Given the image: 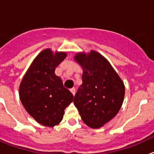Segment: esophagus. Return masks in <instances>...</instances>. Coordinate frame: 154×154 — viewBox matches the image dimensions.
Masks as SVG:
<instances>
[{
  "instance_id": "esophagus-1",
  "label": "esophagus",
  "mask_w": 154,
  "mask_h": 154,
  "mask_svg": "<svg viewBox=\"0 0 154 154\" xmlns=\"http://www.w3.org/2000/svg\"><path fill=\"white\" fill-rule=\"evenodd\" d=\"M70 92L72 93V94H73V95H75V92H76V89L75 88H74V87H73V88H71V89H70Z\"/></svg>"
}]
</instances>
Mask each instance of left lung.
<instances>
[{
  "mask_svg": "<svg viewBox=\"0 0 154 154\" xmlns=\"http://www.w3.org/2000/svg\"><path fill=\"white\" fill-rule=\"evenodd\" d=\"M74 59L84 69L74 105L87 126L99 128L120 110L125 94L124 83L106 58L96 51L77 54Z\"/></svg>",
  "mask_w": 154,
  "mask_h": 154,
  "instance_id": "1",
  "label": "left lung"
}]
</instances>
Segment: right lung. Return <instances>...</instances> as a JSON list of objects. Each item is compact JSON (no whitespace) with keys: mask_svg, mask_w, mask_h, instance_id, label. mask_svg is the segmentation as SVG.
I'll return each instance as SVG.
<instances>
[{"mask_svg":"<svg viewBox=\"0 0 154 154\" xmlns=\"http://www.w3.org/2000/svg\"><path fill=\"white\" fill-rule=\"evenodd\" d=\"M66 56L63 52L54 54L50 49L43 51L31 63L19 88L20 101L27 113L46 127L59 124L65 108L74 99L54 73Z\"/></svg>","mask_w":154,"mask_h":154,"instance_id":"add662e5","label":"right lung"}]
</instances>
